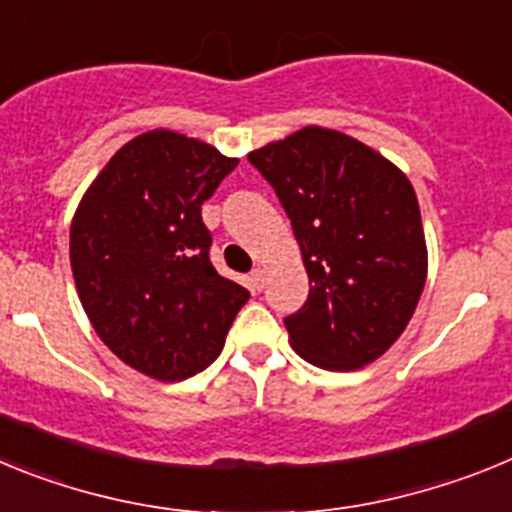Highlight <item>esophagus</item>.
Here are the masks:
<instances>
[{
    "label": "esophagus",
    "mask_w": 512,
    "mask_h": 512,
    "mask_svg": "<svg viewBox=\"0 0 512 512\" xmlns=\"http://www.w3.org/2000/svg\"><path fill=\"white\" fill-rule=\"evenodd\" d=\"M251 284H253V289H264V284H266V269H261V266H256V269L251 271Z\"/></svg>",
    "instance_id": "1"
}]
</instances>
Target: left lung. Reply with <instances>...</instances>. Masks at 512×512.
I'll return each mask as SVG.
<instances>
[{
	"label": "left lung",
	"mask_w": 512,
	"mask_h": 512,
	"mask_svg": "<svg viewBox=\"0 0 512 512\" xmlns=\"http://www.w3.org/2000/svg\"><path fill=\"white\" fill-rule=\"evenodd\" d=\"M274 187L310 277L284 325L310 364L351 372L372 364L413 318L428 274L413 184L351 135L302 128L248 153Z\"/></svg>",
	"instance_id": "8db88e82"
}]
</instances>
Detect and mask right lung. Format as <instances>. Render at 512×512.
<instances>
[{"label": "right lung", "instance_id": "add662e5", "mask_svg": "<svg viewBox=\"0 0 512 512\" xmlns=\"http://www.w3.org/2000/svg\"><path fill=\"white\" fill-rule=\"evenodd\" d=\"M238 166L202 140L151 130L120 148L79 202L71 271L112 354L158 382L220 356L248 289L220 277L202 205Z\"/></svg>", "mask_w": 512, "mask_h": 512}]
</instances>
